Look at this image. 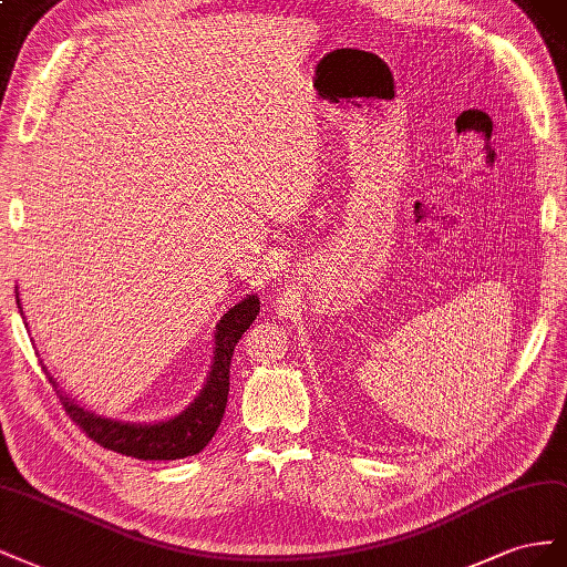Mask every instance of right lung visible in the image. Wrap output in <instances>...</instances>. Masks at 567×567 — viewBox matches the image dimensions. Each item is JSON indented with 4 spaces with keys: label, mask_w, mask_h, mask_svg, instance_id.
I'll return each mask as SVG.
<instances>
[{
    "label": "right lung",
    "mask_w": 567,
    "mask_h": 567,
    "mask_svg": "<svg viewBox=\"0 0 567 567\" xmlns=\"http://www.w3.org/2000/svg\"><path fill=\"white\" fill-rule=\"evenodd\" d=\"M258 311H261L258 299L249 295L245 301H239L235 309L223 316L216 328V353L206 386L185 413L166 420V423L131 425L96 417L94 413L75 406L69 396H63L56 390L61 406L66 409L69 417L85 432V436L109 451H116V454L142 461H175L199 454L212 442V436L216 434L223 420L225 406H228L233 353L241 334L256 320Z\"/></svg>",
    "instance_id": "1"
}]
</instances>
